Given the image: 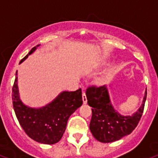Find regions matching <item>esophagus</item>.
Here are the masks:
<instances>
[{
	"label": "esophagus",
	"mask_w": 158,
	"mask_h": 158,
	"mask_svg": "<svg viewBox=\"0 0 158 158\" xmlns=\"http://www.w3.org/2000/svg\"><path fill=\"white\" fill-rule=\"evenodd\" d=\"M82 100H83V103L86 104L87 103V98H86V95H85V91L82 92Z\"/></svg>",
	"instance_id": "1"
}]
</instances>
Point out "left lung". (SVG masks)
Segmentation results:
<instances>
[{
    "label": "left lung",
    "mask_w": 158,
    "mask_h": 158,
    "mask_svg": "<svg viewBox=\"0 0 158 158\" xmlns=\"http://www.w3.org/2000/svg\"><path fill=\"white\" fill-rule=\"evenodd\" d=\"M88 104L92 107L89 129L96 140L110 143L127 135L133 131L142 116L146 100L145 91L142 105L131 116H123L114 110L106 85L90 86L86 89Z\"/></svg>",
    "instance_id": "obj_1"
}]
</instances>
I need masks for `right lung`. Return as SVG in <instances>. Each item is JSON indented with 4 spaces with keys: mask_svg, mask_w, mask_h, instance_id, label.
Listing matches in <instances>:
<instances>
[{
    "mask_svg": "<svg viewBox=\"0 0 158 158\" xmlns=\"http://www.w3.org/2000/svg\"><path fill=\"white\" fill-rule=\"evenodd\" d=\"M39 46L34 47L20 61V64ZM17 73L18 71L16 76ZM12 94L13 106L18 122L29 137L41 144H53L60 141L66 129L69 116L83 103L81 89H79L71 92L64 91L44 107H28L19 98L17 77Z\"/></svg>",
    "mask_w": 158,
    "mask_h": 158,
    "instance_id": "obj_1",
    "label": "right lung"
}]
</instances>
